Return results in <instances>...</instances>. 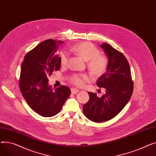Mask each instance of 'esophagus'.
<instances>
[{"label":"esophagus","mask_w":156,"mask_h":156,"mask_svg":"<svg viewBox=\"0 0 156 156\" xmlns=\"http://www.w3.org/2000/svg\"><path fill=\"white\" fill-rule=\"evenodd\" d=\"M71 94H76V93H78L79 92V90L76 89L75 88H72L71 90Z\"/></svg>","instance_id":"1"}]
</instances>
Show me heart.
Masks as SVG:
<instances>
[{
  "instance_id": "b5f03b06",
  "label": "heart",
  "mask_w": 156,
  "mask_h": 156,
  "mask_svg": "<svg viewBox=\"0 0 156 156\" xmlns=\"http://www.w3.org/2000/svg\"><path fill=\"white\" fill-rule=\"evenodd\" d=\"M71 50L78 55L85 61H88V67L95 75H101L105 71L108 66V59L102 55L96 47L90 43L82 42L73 46ZM68 54L66 52L61 54V64L62 66L67 64ZM86 75H75L71 78L73 83L78 86L83 85Z\"/></svg>"
}]
</instances>
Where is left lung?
<instances>
[{
	"label": "left lung",
	"mask_w": 156,
	"mask_h": 156,
	"mask_svg": "<svg viewBox=\"0 0 156 156\" xmlns=\"http://www.w3.org/2000/svg\"><path fill=\"white\" fill-rule=\"evenodd\" d=\"M100 47L108 62L106 72L97 80V85L104 88L105 94L99 97L93 92H88L90 99L83 107L85 116L95 122L115 117L125 107L133 90L129 65L125 56L107 43Z\"/></svg>",
	"instance_id": "obj_1"
}]
</instances>
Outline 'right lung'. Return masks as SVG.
I'll return each instance as SVG.
<instances>
[{"label":"right lung","mask_w":156,"mask_h":156,"mask_svg":"<svg viewBox=\"0 0 156 156\" xmlns=\"http://www.w3.org/2000/svg\"><path fill=\"white\" fill-rule=\"evenodd\" d=\"M62 41L48 39L40 43L24 56L21 66L20 90L30 107L43 117L58 113L71 94L62 85L53 90L48 76L61 68L59 46Z\"/></svg>","instance_id":"1"}]
</instances>
